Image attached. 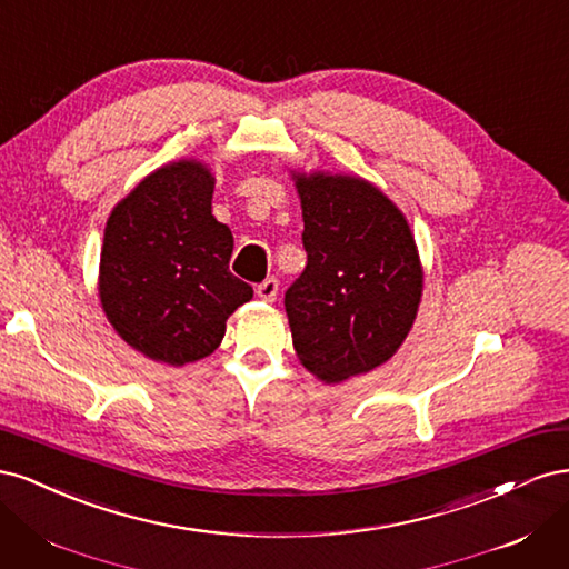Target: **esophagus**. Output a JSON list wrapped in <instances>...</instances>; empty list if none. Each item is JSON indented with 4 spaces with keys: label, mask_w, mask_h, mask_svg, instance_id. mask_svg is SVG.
Instances as JSON below:
<instances>
[{
    "label": "esophagus",
    "mask_w": 569,
    "mask_h": 569,
    "mask_svg": "<svg viewBox=\"0 0 569 569\" xmlns=\"http://www.w3.org/2000/svg\"><path fill=\"white\" fill-rule=\"evenodd\" d=\"M278 289H280V282L274 278H268L256 287V295L261 297L263 301H274V299H278Z\"/></svg>",
    "instance_id": "obj_1"
}]
</instances>
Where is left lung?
<instances>
[{"mask_svg":"<svg viewBox=\"0 0 569 569\" xmlns=\"http://www.w3.org/2000/svg\"><path fill=\"white\" fill-rule=\"evenodd\" d=\"M306 268L284 291L291 341L325 382L382 366L418 313L422 270L403 213L366 180L297 178Z\"/></svg>","mask_w":569,"mask_h":569,"instance_id":"1","label":"left lung"}]
</instances>
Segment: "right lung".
Listing matches in <instances>:
<instances>
[{"instance_id":"add662e5","label":"right lung","mask_w":569,"mask_h":569,"mask_svg":"<svg viewBox=\"0 0 569 569\" xmlns=\"http://www.w3.org/2000/svg\"><path fill=\"white\" fill-rule=\"evenodd\" d=\"M197 161L159 168L120 201L104 232L99 297L130 347L168 366L209 356L253 289L230 272L232 232L211 213Z\"/></svg>"}]
</instances>
